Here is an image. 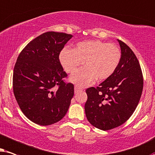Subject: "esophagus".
Segmentation results:
<instances>
[{"instance_id": "1", "label": "esophagus", "mask_w": 155, "mask_h": 155, "mask_svg": "<svg viewBox=\"0 0 155 155\" xmlns=\"http://www.w3.org/2000/svg\"><path fill=\"white\" fill-rule=\"evenodd\" d=\"M82 88H80L79 86H74V92H75V94H76V93H78L79 91H81Z\"/></svg>"}]
</instances>
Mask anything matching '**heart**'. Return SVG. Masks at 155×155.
Returning <instances> with one entry per match:
<instances>
[{"label":"heart","mask_w":155,"mask_h":155,"mask_svg":"<svg viewBox=\"0 0 155 155\" xmlns=\"http://www.w3.org/2000/svg\"><path fill=\"white\" fill-rule=\"evenodd\" d=\"M121 52L116 45L101 40L80 42L73 49L65 48L59 54V61L67 73H73L84 63L85 68L70 76L69 81L80 86L108 79L116 70Z\"/></svg>","instance_id":"heart-1"}]
</instances>
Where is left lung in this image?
<instances>
[{"label": "left lung", "mask_w": 155, "mask_h": 155, "mask_svg": "<svg viewBox=\"0 0 155 155\" xmlns=\"http://www.w3.org/2000/svg\"><path fill=\"white\" fill-rule=\"evenodd\" d=\"M121 59L108 79L96 88L86 89V117L93 126L102 130L115 128L133 115L141 97L143 78L135 54L122 41L117 40Z\"/></svg>", "instance_id": "left-lung-1"}]
</instances>
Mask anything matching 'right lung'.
I'll return each instance as SVG.
<instances>
[{"label": "right lung", "mask_w": 155, "mask_h": 155, "mask_svg": "<svg viewBox=\"0 0 155 155\" xmlns=\"http://www.w3.org/2000/svg\"><path fill=\"white\" fill-rule=\"evenodd\" d=\"M71 35L47 32L28 43L16 61L13 85L15 99L24 115L33 123L49 125L65 116L74 91L65 84L59 53ZM58 85L55 90L54 86Z\"/></svg>", "instance_id": "1"}]
</instances>
